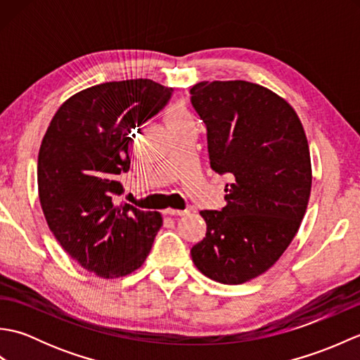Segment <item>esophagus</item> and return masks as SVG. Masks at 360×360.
<instances>
[{
  "label": "esophagus",
  "instance_id": "esophagus-1",
  "mask_svg": "<svg viewBox=\"0 0 360 360\" xmlns=\"http://www.w3.org/2000/svg\"><path fill=\"white\" fill-rule=\"evenodd\" d=\"M165 215H170V217H182V215H187L188 210H176V209H165L164 210Z\"/></svg>",
  "mask_w": 360,
  "mask_h": 360
}]
</instances>
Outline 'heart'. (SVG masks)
Returning a JSON list of instances; mask_svg holds the SVG:
<instances>
[{"label":"heart","instance_id":"b5f03b06","mask_svg":"<svg viewBox=\"0 0 360 360\" xmlns=\"http://www.w3.org/2000/svg\"><path fill=\"white\" fill-rule=\"evenodd\" d=\"M181 117H182V110L176 108V110L170 114V125L179 124V122H181Z\"/></svg>","mask_w":360,"mask_h":360}]
</instances>
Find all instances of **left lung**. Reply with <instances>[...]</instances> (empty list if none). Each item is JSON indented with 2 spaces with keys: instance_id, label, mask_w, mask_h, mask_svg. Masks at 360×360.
<instances>
[{
  "instance_id": "obj_1",
  "label": "left lung",
  "mask_w": 360,
  "mask_h": 360,
  "mask_svg": "<svg viewBox=\"0 0 360 360\" xmlns=\"http://www.w3.org/2000/svg\"><path fill=\"white\" fill-rule=\"evenodd\" d=\"M190 101L207 128L210 167L231 174L226 205L190 254L205 277L241 285L266 272L295 236L311 195L308 139L285 98L244 80L201 82Z\"/></svg>"
}]
</instances>
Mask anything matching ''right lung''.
<instances>
[{"label": "right lung", "mask_w": 360, "mask_h": 360, "mask_svg": "<svg viewBox=\"0 0 360 360\" xmlns=\"http://www.w3.org/2000/svg\"><path fill=\"white\" fill-rule=\"evenodd\" d=\"M173 94L148 79L108 82L60 106L38 153V196L60 246L103 278L139 269L162 226L158 212L117 202V176L129 170L131 131Z\"/></svg>", "instance_id": "right-lung-1"}]
</instances>
